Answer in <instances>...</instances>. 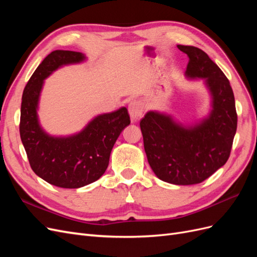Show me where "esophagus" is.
<instances>
[{
    "label": "esophagus",
    "instance_id": "esophagus-1",
    "mask_svg": "<svg viewBox=\"0 0 257 257\" xmlns=\"http://www.w3.org/2000/svg\"><path fill=\"white\" fill-rule=\"evenodd\" d=\"M145 111L144 104L141 102V100H133L128 105V112L131 115V120L133 122L138 121L142 118Z\"/></svg>",
    "mask_w": 257,
    "mask_h": 257
}]
</instances>
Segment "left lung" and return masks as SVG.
<instances>
[{
    "instance_id": "8db88e82",
    "label": "left lung",
    "mask_w": 257,
    "mask_h": 257,
    "mask_svg": "<svg viewBox=\"0 0 257 257\" xmlns=\"http://www.w3.org/2000/svg\"><path fill=\"white\" fill-rule=\"evenodd\" d=\"M189 57L186 76L205 78L212 95L208 119L183 127L168 115L147 112L141 121L148 162L161 180L177 185L197 184L227 162L237 130L234 92L227 77L208 54L178 45Z\"/></svg>"
}]
</instances>
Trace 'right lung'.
I'll return each instance as SVG.
<instances>
[{
    "label": "right lung",
    "instance_id": "add662e5",
    "mask_svg": "<svg viewBox=\"0 0 257 257\" xmlns=\"http://www.w3.org/2000/svg\"><path fill=\"white\" fill-rule=\"evenodd\" d=\"M84 60L80 52L54 50L31 76L22 94L20 137L33 172L48 183L78 189L104 175L110 152L124 127L131 123L125 107L96 116L79 134L51 137L41 128L36 108L44 79L62 65Z\"/></svg>",
    "mask_w": 257,
    "mask_h": 257
}]
</instances>
